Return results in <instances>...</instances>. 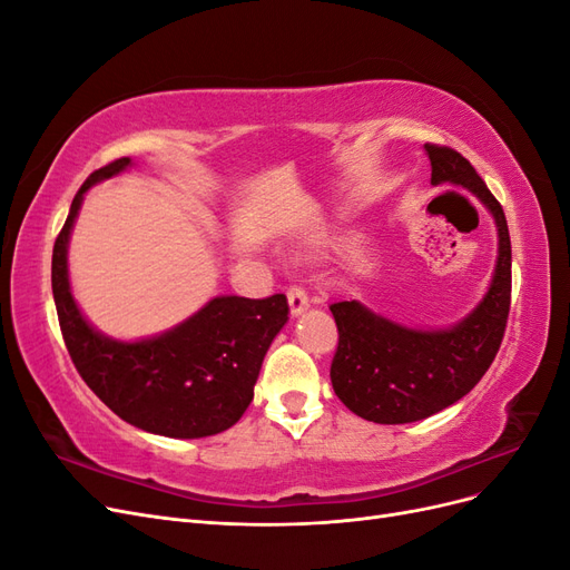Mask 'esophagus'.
<instances>
[{"instance_id":"obj_1","label":"esophagus","mask_w":570,"mask_h":570,"mask_svg":"<svg viewBox=\"0 0 570 570\" xmlns=\"http://www.w3.org/2000/svg\"><path fill=\"white\" fill-rule=\"evenodd\" d=\"M287 302H289V312L292 316H302L308 306H312V299H308L306 289L302 285H292L287 289Z\"/></svg>"}]
</instances>
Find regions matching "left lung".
Wrapping results in <instances>:
<instances>
[{"mask_svg":"<svg viewBox=\"0 0 570 570\" xmlns=\"http://www.w3.org/2000/svg\"><path fill=\"white\" fill-rule=\"evenodd\" d=\"M423 149L433 168L430 185L469 189L492 214L497 262L478 306L446 327L396 323L356 299L331 304L340 333L333 390L356 416L383 425L423 421L469 394L497 356L511 304V239L502 204L459 151Z\"/></svg>","mask_w":570,"mask_h":570,"instance_id":"1","label":"left lung"}]
</instances>
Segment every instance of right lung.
I'll return each mask as SVG.
<instances>
[{"mask_svg":"<svg viewBox=\"0 0 570 570\" xmlns=\"http://www.w3.org/2000/svg\"><path fill=\"white\" fill-rule=\"evenodd\" d=\"M118 159L82 183L51 254V292L63 342L88 387L126 423L154 435H218L247 411L271 342L287 323V297L220 295L168 331L116 340L82 316L68 278V243L85 193L130 168Z\"/></svg>","mask_w":570,"mask_h":570,"instance_id":"right-lung-1","label":"right lung"}]
</instances>
